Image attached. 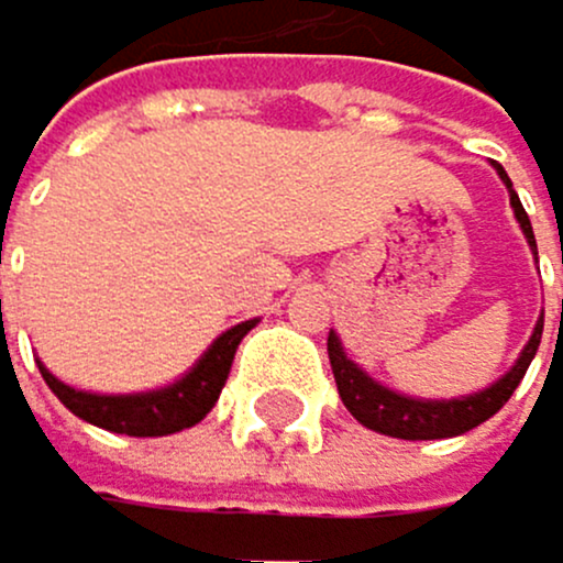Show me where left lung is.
<instances>
[{"mask_svg":"<svg viewBox=\"0 0 563 563\" xmlns=\"http://www.w3.org/2000/svg\"><path fill=\"white\" fill-rule=\"evenodd\" d=\"M494 167H497V175H501V181L508 185L511 210H515V220H519L522 234L529 241V249L537 252L532 223L522 210L519 196H515L511 178L505 175L501 164H494ZM540 336H543V319L537 322V329H532L526 350L519 353V361L511 364L508 375H501L490 388H484V393H473V396H462V399H413V396L393 393V388L378 385L364 367H357L346 357L336 332H329V364H332V378H336L343 406L364 423V428L388 434V438H402V441H434V438L466 434L501 410V406L511 399L515 388H519V382L526 378V367L532 364V357H537Z\"/></svg>","mask_w":563,"mask_h":563,"instance_id":"obj_1","label":"left lung"}]
</instances>
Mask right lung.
<instances>
[{"label": "right lung", "instance_id": "right-lung-1", "mask_svg": "<svg viewBox=\"0 0 563 563\" xmlns=\"http://www.w3.org/2000/svg\"><path fill=\"white\" fill-rule=\"evenodd\" d=\"M252 329H255V319L227 329L185 378H178L167 388H157V393H132V396L79 393V388L58 382L44 364L37 367H41V378L48 382V388L62 399V406L73 410L79 420L93 423V428L114 431V434H129V438H164V434L192 428V423H199L213 410L220 399V388L227 375H231L238 343L249 336Z\"/></svg>", "mask_w": 563, "mask_h": 563}]
</instances>
